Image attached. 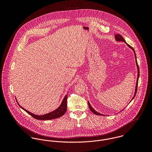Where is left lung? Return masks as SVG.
Wrapping results in <instances>:
<instances>
[{"instance_id":"left-lung-1","label":"left lung","mask_w":152,"mask_h":152,"mask_svg":"<svg viewBox=\"0 0 152 152\" xmlns=\"http://www.w3.org/2000/svg\"><path fill=\"white\" fill-rule=\"evenodd\" d=\"M115 39H116V41H123V42H124L125 43L127 44V45L128 46V47H129L130 48L132 49V50H133V52H134V57H135V60H136V65H137V72H138V74H137V82H136V88H135V93H134V96L133 97V99H133V98H134V96H135V95H136V92H137V86H138V80H139V65L137 64V60H136V54H135V52H134V50L133 49V48L132 47H131L130 45H129L126 42H125V39L123 38V37L121 35V34H115ZM130 101V102H131ZM88 106H89V108L90 109V110H91V112H92L94 114H96V115H102V114H101V113H98L96 110H95L94 109L92 108V107L91 106V105H90V104H89V101H88Z\"/></svg>"}]
</instances>
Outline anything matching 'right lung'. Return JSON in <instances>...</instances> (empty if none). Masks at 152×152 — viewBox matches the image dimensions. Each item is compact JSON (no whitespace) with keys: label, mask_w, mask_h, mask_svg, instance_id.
Wrapping results in <instances>:
<instances>
[{"label":"right lung","mask_w":152,"mask_h":152,"mask_svg":"<svg viewBox=\"0 0 152 152\" xmlns=\"http://www.w3.org/2000/svg\"><path fill=\"white\" fill-rule=\"evenodd\" d=\"M66 101H67V94L65 95L64 98L63 99V100L62 101V103L61 104L60 106L56 110L50 112V113H47V114L43 115H34V114L28 112V110H26L25 109L23 108L21 106H20V105L18 103V105H19V107L20 108H22L24 110H25L27 113H28L30 115H31L34 119H38V120L45 121V120H50V119H56V118H60V117L62 116L63 115H64V113H65L66 111V106H67Z\"/></svg>","instance_id":"right-lung-1"}]
</instances>
